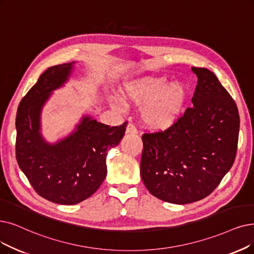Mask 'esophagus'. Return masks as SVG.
Masks as SVG:
<instances>
[{"label": "esophagus", "mask_w": 254, "mask_h": 254, "mask_svg": "<svg viewBox=\"0 0 254 254\" xmlns=\"http://www.w3.org/2000/svg\"><path fill=\"white\" fill-rule=\"evenodd\" d=\"M126 133L127 134H136L137 129L134 127L133 124H128L126 127Z\"/></svg>", "instance_id": "1"}]
</instances>
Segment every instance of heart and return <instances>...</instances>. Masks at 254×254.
Instances as JSON below:
<instances>
[{
    "label": "heart",
    "instance_id": "1",
    "mask_svg": "<svg viewBox=\"0 0 254 254\" xmlns=\"http://www.w3.org/2000/svg\"><path fill=\"white\" fill-rule=\"evenodd\" d=\"M121 95L126 104L140 105V120L146 127L162 131L176 125L185 116L189 88L179 80L169 82L164 77H143L126 82ZM114 104L121 108L124 103L116 100Z\"/></svg>",
    "mask_w": 254,
    "mask_h": 254
}]
</instances>
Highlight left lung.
<instances>
[{"label":"left lung","mask_w":254,"mask_h":254,"mask_svg":"<svg viewBox=\"0 0 254 254\" xmlns=\"http://www.w3.org/2000/svg\"><path fill=\"white\" fill-rule=\"evenodd\" d=\"M198 81L192 107L176 125L143 135L140 176L156 198L188 204L207 197L233 165L240 116L216 75L191 67Z\"/></svg>","instance_id":"1"}]
</instances>
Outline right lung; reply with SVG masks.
<instances>
[{"mask_svg": "<svg viewBox=\"0 0 254 254\" xmlns=\"http://www.w3.org/2000/svg\"><path fill=\"white\" fill-rule=\"evenodd\" d=\"M75 62L49 67L22 99L16 113V160L39 196L64 205L87 199L107 174V152L119 145L126 122L110 127L83 116L75 130L50 144L42 134L40 116L52 92L63 87Z\"/></svg>", "mask_w": 254, "mask_h": 254, "instance_id": "right-lung-1", "label": "right lung"}]
</instances>
